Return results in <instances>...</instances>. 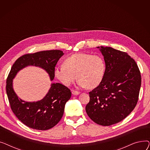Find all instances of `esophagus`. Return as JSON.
Returning <instances> with one entry per match:
<instances>
[{"label":"esophagus","instance_id":"esophagus-1","mask_svg":"<svg viewBox=\"0 0 150 150\" xmlns=\"http://www.w3.org/2000/svg\"><path fill=\"white\" fill-rule=\"evenodd\" d=\"M72 95H74V96H78V95H79L80 92H78V91H72Z\"/></svg>","mask_w":150,"mask_h":150}]
</instances>
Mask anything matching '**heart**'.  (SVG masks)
Instances as JSON below:
<instances>
[{"instance_id":"obj_1","label":"heart","mask_w":150,"mask_h":150,"mask_svg":"<svg viewBox=\"0 0 150 150\" xmlns=\"http://www.w3.org/2000/svg\"><path fill=\"white\" fill-rule=\"evenodd\" d=\"M105 69V61L99 55L79 53L67 57L64 65L55 67L54 74L64 86H69L77 77L78 86L93 89L103 81Z\"/></svg>"}]
</instances>
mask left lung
<instances>
[{
    "mask_svg": "<svg viewBox=\"0 0 150 150\" xmlns=\"http://www.w3.org/2000/svg\"><path fill=\"white\" fill-rule=\"evenodd\" d=\"M104 57L103 81L89 92L86 111L97 124L110 126L125 119L137 105L141 75L135 61L127 53L110 47H97Z\"/></svg>",
    "mask_w": 150,
    "mask_h": 150,
    "instance_id": "1",
    "label": "left lung"
}]
</instances>
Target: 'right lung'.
<instances>
[{"label":"right lung","instance_id":"add662e5","mask_svg":"<svg viewBox=\"0 0 150 150\" xmlns=\"http://www.w3.org/2000/svg\"><path fill=\"white\" fill-rule=\"evenodd\" d=\"M64 54L59 50H46L27 54L19 58L13 65L6 80V91L11 110L18 119L29 128L47 130L61 119L65 105L70 98V90L61 83H52L45 96L37 101H25L20 98L13 89V79L22 69L28 66L38 67L54 79V69Z\"/></svg>","mask_w":150,"mask_h":150}]
</instances>
